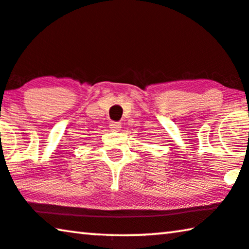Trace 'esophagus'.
Wrapping results in <instances>:
<instances>
[{
  "label": "esophagus",
  "instance_id": "obj_1",
  "mask_svg": "<svg viewBox=\"0 0 249 249\" xmlns=\"http://www.w3.org/2000/svg\"><path fill=\"white\" fill-rule=\"evenodd\" d=\"M109 128L114 132H118L122 128V124L117 123V122H111V123L109 124Z\"/></svg>",
  "mask_w": 249,
  "mask_h": 249
}]
</instances>
